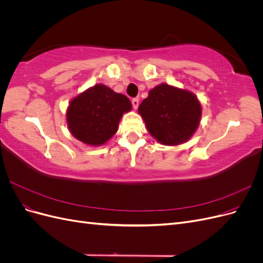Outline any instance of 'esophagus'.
Listing matches in <instances>:
<instances>
[{"label":"esophagus","instance_id":"esophagus-1","mask_svg":"<svg viewBox=\"0 0 263 263\" xmlns=\"http://www.w3.org/2000/svg\"><path fill=\"white\" fill-rule=\"evenodd\" d=\"M132 104H133V107L136 109L138 107V105H139V99L138 98H134L132 100Z\"/></svg>","mask_w":263,"mask_h":263}]
</instances>
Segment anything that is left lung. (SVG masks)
Returning a JSON list of instances; mask_svg holds the SVG:
<instances>
[{
    "mask_svg": "<svg viewBox=\"0 0 263 263\" xmlns=\"http://www.w3.org/2000/svg\"><path fill=\"white\" fill-rule=\"evenodd\" d=\"M138 112L159 142L179 145L194 134L202 108L193 93L163 83L149 92Z\"/></svg>",
    "mask_w": 263,
    "mask_h": 263,
    "instance_id": "obj_1",
    "label": "left lung"
}]
</instances>
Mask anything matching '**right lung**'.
Here are the masks:
<instances>
[{"label": "right lung", "instance_id": "1", "mask_svg": "<svg viewBox=\"0 0 263 263\" xmlns=\"http://www.w3.org/2000/svg\"><path fill=\"white\" fill-rule=\"evenodd\" d=\"M132 108L125 95L98 84L71 101L67 121L70 132L87 145H103L117 132L125 112Z\"/></svg>", "mask_w": 263, "mask_h": 263}]
</instances>
